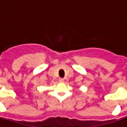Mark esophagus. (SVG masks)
I'll use <instances>...</instances> for the list:
<instances>
[{
  "mask_svg": "<svg viewBox=\"0 0 127 127\" xmlns=\"http://www.w3.org/2000/svg\"><path fill=\"white\" fill-rule=\"evenodd\" d=\"M59 81H60V83H63V82L64 81V79L63 78H59Z\"/></svg>",
  "mask_w": 127,
  "mask_h": 127,
  "instance_id": "obj_1",
  "label": "esophagus"
}]
</instances>
